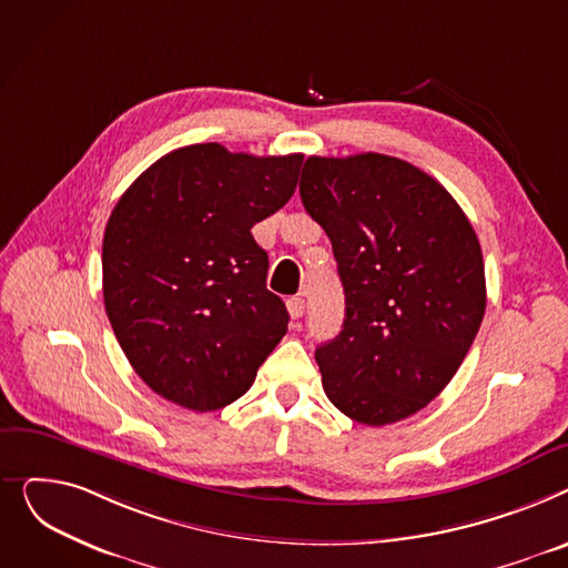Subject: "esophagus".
<instances>
[{
    "instance_id": "obj_1",
    "label": "esophagus",
    "mask_w": 568,
    "mask_h": 568,
    "mask_svg": "<svg viewBox=\"0 0 568 568\" xmlns=\"http://www.w3.org/2000/svg\"><path fill=\"white\" fill-rule=\"evenodd\" d=\"M286 310L291 318H300L305 314V300L303 297H288L286 300Z\"/></svg>"
}]
</instances>
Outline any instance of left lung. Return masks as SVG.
Instances as JSON below:
<instances>
[{
	"label": "left lung",
	"mask_w": 568,
	"mask_h": 568,
	"mask_svg": "<svg viewBox=\"0 0 568 568\" xmlns=\"http://www.w3.org/2000/svg\"><path fill=\"white\" fill-rule=\"evenodd\" d=\"M300 199L346 295L342 332L316 348L327 398L366 426L415 415L454 378L486 312L470 220L436 179L383 153L307 158Z\"/></svg>",
	"instance_id": "8db88e82"
}]
</instances>
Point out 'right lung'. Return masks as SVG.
Listing matches in <instances>:
<instances>
[{
  "mask_svg": "<svg viewBox=\"0 0 568 568\" xmlns=\"http://www.w3.org/2000/svg\"><path fill=\"white\" fill-rule=\"evenodd\" d=\"M300 164V153L183 146L116 202L103 239L105 312L132 369L166 402L229 406L286 335L252 226L288 202Z\"/></svg>",
  "mask_w": 568,
  "mask_h": 568,
  "instance_id": "1",
  "label": "right lung"
}]
</instances>
